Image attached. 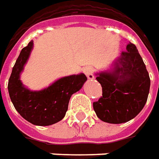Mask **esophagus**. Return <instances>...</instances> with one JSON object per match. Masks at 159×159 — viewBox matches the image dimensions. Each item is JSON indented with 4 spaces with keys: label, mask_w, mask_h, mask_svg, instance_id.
<instances>
[{
    "label": "esophagus",
    "mask_w": 159,
    "mask_h": 159,
    "mask_svg": "<svg viewBox=\"0 0 159 159\" xmlns=\"http://www.w3.org/2000/svg\"><path fill=\"white\" fill-rule=\"evenodd\" d=\"M84 73L86 75V76L88 77V79L92 80L94 79V72H93V69L90 67V66H88L86 68L84 69Z\"/></svg>",
    "instance_id": "esophagus-1"
}]
</instances>
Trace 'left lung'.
<instances>
[{"mask_svg":"<svg viewBox=\"0 0 159 159\" xmlns=\"http://www.w3.org/2000/svg\"><path fill=\"white\" fill-rule=\"evenodd\" d=\"M112 72H101L97 80L102 97L93 102L98 118L110 124L131 120L147 101L151 80L145 64L135 44L129 43Z\"/></svg>","mask_w":159,"mask_h":159,"instance_id":"obj_1","label":"left lung"}]
</instances>
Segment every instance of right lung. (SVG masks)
I'll return each instance as SVG.
<instances>
[{"instance_id": "obj_1", "label": "right lung", "mask_w": 159, "mask_h": 159, "mask_svg": "<svg viewBox=\"0 0 159 159\" xmlns=\"http://www.w3.org/2000/svg\"><path fill=\"white\" fill-rule=\"evenodd\" d=\"M33 48V41L23 48L13 67L7 84L8 93L18 113L30 123L48 126L61 121L68 111L71 96L83 87L84 74L65 76L40 91H30L20 81V74Z\"/></svg>"}]
</instances>
